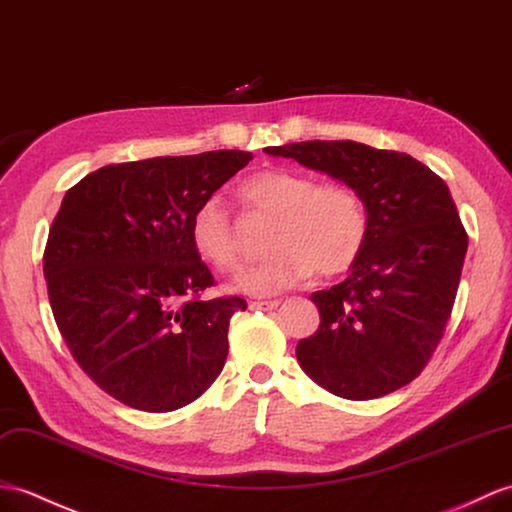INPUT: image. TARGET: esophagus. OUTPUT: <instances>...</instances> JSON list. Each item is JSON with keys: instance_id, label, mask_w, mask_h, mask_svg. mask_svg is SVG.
<instances>
[{"instance_id": "obj_1", "label": "esophagus", "mask_w": 512, "mask_h": 512, "mask_svg": "<svg viewBox=\"0 0 512 512\" xmlns=\"http://www.w3.org/2000/svg\"><path fill=\"white\" fill-rule=\"evenodd\" d=\"M281 301L275 299V301H251V310H275V307H279Z\"/></svg>"}]
</instances>
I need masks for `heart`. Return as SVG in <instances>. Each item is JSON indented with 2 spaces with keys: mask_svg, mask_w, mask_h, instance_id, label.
Instances as JSON below:
<instances>
[{
  "mask_svg": "<svg viewBox=\"0 0 512 512\" xmlns=\"http://www.w3.org/2000/svg\"><path fill=\"white\" fill-rule=\"evenodd\" d=\"M242 198L251 209L272 216L266 231L270 255L242 270L235 288L266 296L294 288L314 275L336 277L360 257L368 218L360 196L342 183H314L290 168H266L242 183ZM194 251L222 272L240 264V242L227 207L218 196L194 211Z\"/></svg>",
  "mask_w": 512,
  "mask_h": 512,
  "instance_id": "heart-1",
  "label": "heart"
}]
</instances>
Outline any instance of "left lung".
I'll use <instances>...</instances> for the list:
<instances>
[{
	"label": "left lung",
	"instance_id": "1",
	"mask_svg": "<svg viewBox=\"0 0 512 512\" xmlns=\"http://www.w3.org/2000/svg\"><path fill=\"white\" fill-rule=\"evenodd\" d=\"M264 152L351 187L368 218L351 275L312 294L320 325L296 344L301 368L331 395L353 401L410 384L443 336L467 255L449 187L406 152L351 139Z\"/></svg>",
	"mask_w": 512,
	"mask_h": 512
}]
</instances>
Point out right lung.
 I'll return each mask as SVG.
<instances>
[{
	"instance_id": "obj_1",
	"label": "right lung",
	"mask_w": 512,
	"mask_h": 512,
	"mask_svg": "<svg viewBox=\"0 0 512 512\" xmlns=\"http://www.w3.org/2000/svg\"><path fill=\"white\" fill-rule=\"evenodd\" d=\"M251 159L216 150L104 165L61 202L43 255L56 325L82 371L130 408H183L227 362L246 301L198 299L213 277L189 227Z\"/></svg>"
}]
</instances>
